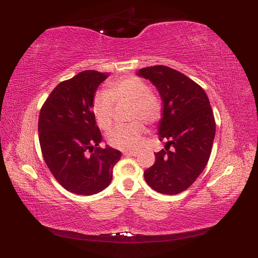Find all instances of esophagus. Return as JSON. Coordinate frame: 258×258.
Masks as SVG:
<instances>
[{"mask_svg":"<svg viewBox=\"0 0 258 258\" xmlns=\"http://www.w3.org/2000/svg\"><path fill=\"white\" fill-rule=\"evenodd\" d=\"M139 154L138 150H132V151H127L125 152V155H131V156H136Z\"/></svg>","mask_w":258,"mask_h":258,"instance_id":"1","label":"esophagus"}]
</instances>
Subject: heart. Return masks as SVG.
<instances>
[{"mask_svg":"<svg viewBox=\"0 0 258 258\" xmlns=\"http://www.w3.org/2000/svg\"><path fill=\"white\" fill-rule=\"evenodd\" d=\"M114 103H130L131 105L127 117L132 122L116 126L107 135L109 145L119 150H131L138 146L145 132L144 123L156 124L162 118L164 111L162 98L135 75L108 82L106 91H97L93 96L92 111L102 130L111 128Z\"/></svg>","mask_w":258,"mask_h":258,"instance_id":"heart-1","label":"heart"}]
</instances>
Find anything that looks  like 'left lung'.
<instances>
[{
	"label": "left lung",
	"instance_id": "obj_1",
	"mask_svg": "<svg viewBox=\"0 0 258 258\" xmlns=\"http://www.w3.org/2000/svg\"><path fill=\"white\" fill-rule=\"evenodd\" d=\"M138 74L160 92L164 111L158 140L167 141L165 149L155 153L144 178L158 193L179 194L195 182L210 160L216 128L210 101L199 84L174 69L155 65Z\"/></svg>",
	"mask_w": 258,
	"mask_h": 258
}]
</instances>
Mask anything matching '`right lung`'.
<instances>
[{"label":"right lung","instance_id":"right-lung-1","mask_svg":"<svg viewBox=\"0 0 258 258\" xmlns=\"http://www.w3.org/2000/svg\"><path fill=\"white\" fill-rule=\"evenodd\" d=\"M108 73L83 71L59 83L43 104L38 117L42 155L63 187L78 195H93L112 182L117 150L102 149L101 131L92 111L95 91Z\"/></svg>","mask_w":258,"mask_h":258}]
</instances>
